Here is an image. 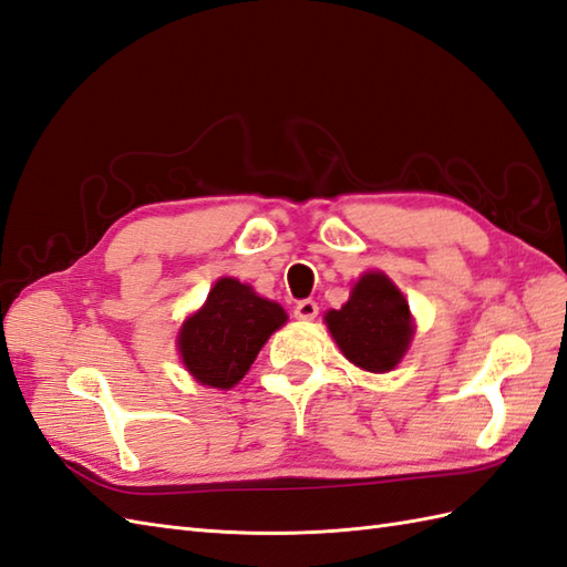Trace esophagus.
Masks as SVG:
<instances>
[{
    "instance_id": "esophagus-1",
    "label": "esophagus",
    "mask_w": 567,
    "mask_h": 567,
    "mask_svg": "<svg viewBox=\"0 0 567 567\" xmlns=\"http://www.w3.org/2000/svg\"><path fill=\"white\" fill-rule=\"evenodd\" d=\"M316 313H319V305L313 299H301L295 307V316L299 321H313Z\"/></svg>"
}]
</instances>
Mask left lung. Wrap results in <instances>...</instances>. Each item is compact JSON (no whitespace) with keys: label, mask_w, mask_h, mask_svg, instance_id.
<instances>
[{"label":"left lung","mask_w":567,"mask_h":567,"mask_svg":"<svg viewBox=\"0 0 567 567\" xmlns=\"http://www.w3.org/2000/svg\"><path fill=\"white\" fill-rule=\"evenodd\" d=\"M340 352L364 372L384 374L401 362L415 326L401 289L384 272L370 270L354 282L350 299L326 313Z\"/></svg>","instance_id":"left-lung-1"}]
</instances>
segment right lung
<instances>
[{
	"label": "right lung",
	"mask_w": 567,
	"mask_h": 567,
	"mask_svg": "<svg viewBox=\"0 0 567 567\" xmlns=\"http://www.w3.org/2000/svg\"><path fill=\"white\" fill-rule=\"evenodd\" d=\"M287 323L280 305L262 299L251 285L219 278L203 309L183 321L178 354L203 386L231 389L251 370L266 340Z\"/></svg>",
	"instance_id": "right-lung-1"
}]
</instances>
